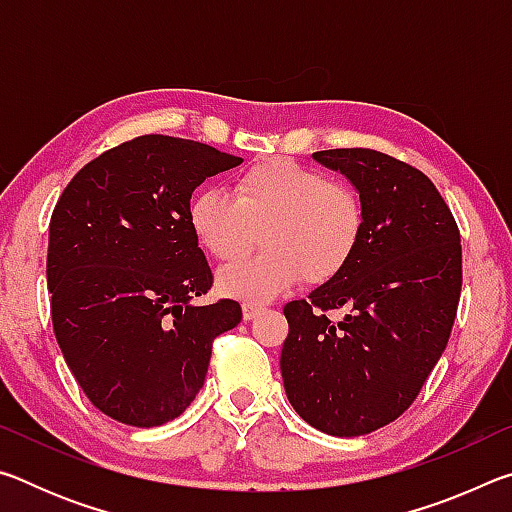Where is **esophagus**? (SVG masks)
Returning a JSON list of instances; mask_svg holds the SVG:
<instances>
[{
    "mask_svg": "<svg viewBox=\"0 0 512 512\" xmlns=\"http://www.w3.org/2000/svg\"><path fill=\"white\" fill-rule=\"evenodd\" d=\"M264 307L262 305H250V302H246L244 305V318L246 320H255L259 314H262Z\"/></svg>",
    "mask_w": 512,
    "mask_h": 512,
    "instance_id": "obj_1",
    "label": "esophagus"
}]
</instances>
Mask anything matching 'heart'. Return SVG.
I'll list each match as a JSON object with an SVG mask.
<instances>
[{
	"mask_svg": "<svg viewBox=\"0 0 512 512\" xmlns=\"http://www.w3.org/2000/svg\"><path fill=\"white\" fill-rule=\"evenodd\" d=\"M187 221L207 253L230 262L255 244V257L225 266L219 289L246 302H268L305 277L325 284L357 255L366 228L361 194L318 169L273 158L241 171L232 194L201 189L187 205Z\"/></svg>",
	"mask_w": 512,
	"mask_h": 512,
	"instance_id": "1",
	"label": "heart"
}]
</instances>
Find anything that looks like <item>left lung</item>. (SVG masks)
<instances>
[{"label":"left lung","instance_id":"8db88e82","mask_svg":"<svg viewBox=\"0 0 512 512\" xmlns=\"http://www.w3.org/2000/svg\"><path fill=\"white\" fill-rule=\"evenodd\" d=\"M345 173L366 228L341 275L284 307V391L311 427L363 436L393 422L445 352L463 284L461 232L420 169L372 149L316 151ZM345 308L334 324L326 311Z\"/></svg>","mask_w":512,"mask_h":512}]
</instances>
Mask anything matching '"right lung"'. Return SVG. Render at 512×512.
<instances>
[{"instance_id":"add662e5","label":"right lung","mask_w":512,"mask_h":512,"mask_svg":"<svg viewBox=\"0 0 512 512\" xmlns=\"http://www.w3.org/2000/svg\"><path fill=\"white\" fill-rule=\"evenodd\" d=\"M244 160L169 135L115 146L69 180L49 221L47 284L60 352L88 400L158 427L203 388L235 300L194 307L214 277L187 221L205 178Z\"/></svg>"}]
</instances>
